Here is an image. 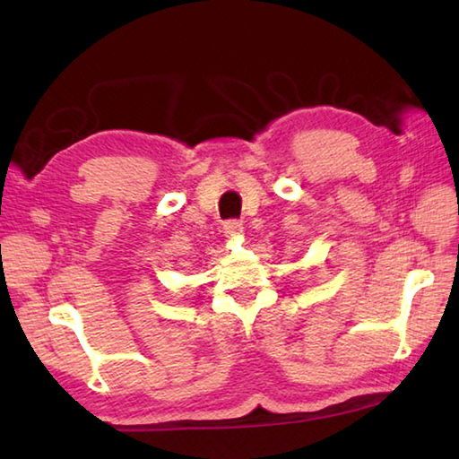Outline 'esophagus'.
Instances as JSON below:
<instances>
[{
  "label": "esophagus",
  "mask_w": 459,
  "mask_h": 459,
  "mask_svg": "<svg viewBox=\"0 0 459 459\" xmlns=\"http://www.w3.org/2000/svg\"><path fill=\"white\" fill-rule=\"evenodd\" d=\"M240 232H242V224L238 221L224 222V235H227V237H238Z\"/></svg>",
  "instance_id": "1"
}]
</instances>
